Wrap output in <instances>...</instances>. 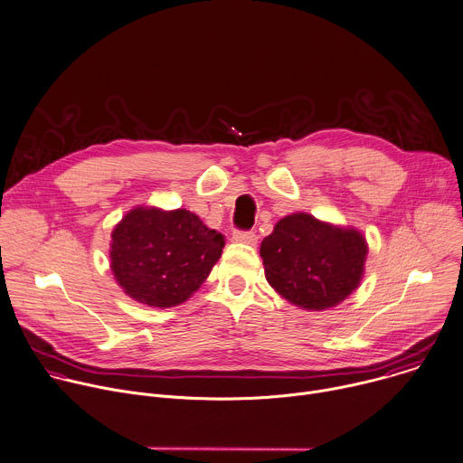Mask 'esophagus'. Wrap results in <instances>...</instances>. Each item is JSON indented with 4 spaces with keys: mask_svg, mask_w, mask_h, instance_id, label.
Wrapping results in <instances>:
<instances>
[{
    "mask_svg": "<svg viewBox=\"0 0 463 463\" xmlns=\"http://www.w3.org/2000/svg\"><path fill=\"white\" fill-rule=\"evenodd\" d=\"M238 243H245V245H256L258 236L254 231H236L232 236Z\"/></svg>",
    "mask_w": 463,
    "mask_h": 463,
    "instance_id": "34e87169",
    "label": "esophagus"
}]
</instances>
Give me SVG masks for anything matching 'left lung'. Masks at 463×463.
<instances>
[{"label":"left lung","instance_id":"8db88e82","mask_svg":"<svg viewBox=\"0 0 463 463\" xmlns=\"http://www.w3.org/2000/svg\"><path fill=\"white\" fill-rule=\"evenodd\" d=\"M368 243L354 227L295 213L263 238L260 256L269 286L307 311L335 307L361 284Z\"/></svg>","mask_w":463,"mask_h":463}]
</instances>
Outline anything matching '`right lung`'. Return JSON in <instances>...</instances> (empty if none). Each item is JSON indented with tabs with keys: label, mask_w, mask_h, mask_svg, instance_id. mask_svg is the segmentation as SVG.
<instances>
[{
	"label": "right lung",
	"mask_w": 463,
	"mask_h": 463,
	"mask_svg": "<svg viewBox=\"0 0 463 463\" xmlns=\"http://www.w3.org/2000/svg\"><path fill=\"white\" fill-rule=\"evenodd\" d=\"M223 236L186 211L139 205L111 231L109 268L122 291L150 307L186 302L211 275Z\"/></svg>",
	"instance_id": "add662e5"
}]
</instances>
